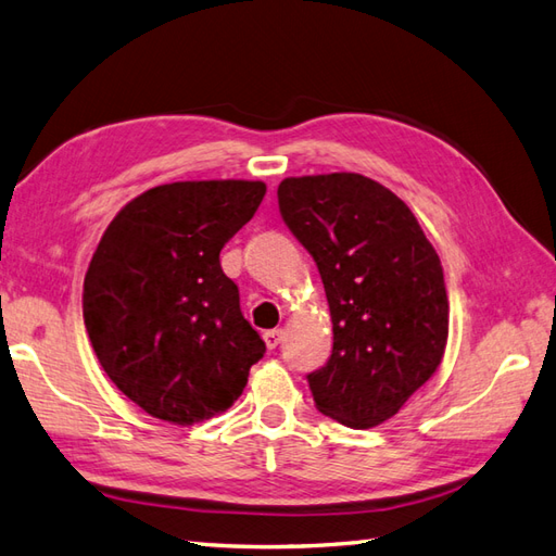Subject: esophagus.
<instances>
[{"instance_id":"esophagus-1","label":"esophagus","mask_w":556,"mask_h":556,"mask_svg":"<svg viewBox=\"0 0 556 556\" xmlns=\"http://www.w3.org/2000/svg\"><path fill=\"white\" fill-rule=\"evenodd\" d=\"M263 338H265L267 350H275L281 343V329H269V331H265Z\"/></svg>"}]
</instances>
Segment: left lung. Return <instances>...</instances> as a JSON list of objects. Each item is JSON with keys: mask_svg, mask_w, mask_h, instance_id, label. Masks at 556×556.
<instances>
[{"mask_svg": "<svg viewBox=\"0 0 556 556\" xmlns=\"http://www.w3.org/2000/svg\"><path fill=\"white\" fill-rule=\"evenodd\" d=\"M277 197L317 263L333 321L331 357L307 376L315 406L357 430L386 422L444 359L439 255L414 211L362 174L283 178Z\"/></svg>", "mask_w": 556, "mask_h": 556, "instance_id": "8db88e82", "label": "left lung"}]
</instances>
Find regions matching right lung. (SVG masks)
<instances>
[{
	"label": "right lung",
	"mask_w": 556,
	"mask_h": 556,
	"mask_svg": "<svg viewBox=\"0 0 556 556\" xmlns=\"http://www.w3.org/2000/svg\"><path fill=\"white\" fill-rule=\"evenodd\" d=\"M261 180H180L138 194L84 277V324L110 380L152 418L202 422L244 392L265 354L220 249L258 211Z\"/></svg>",
	"instance_id": "right-lung-1"
}]
</instances>
